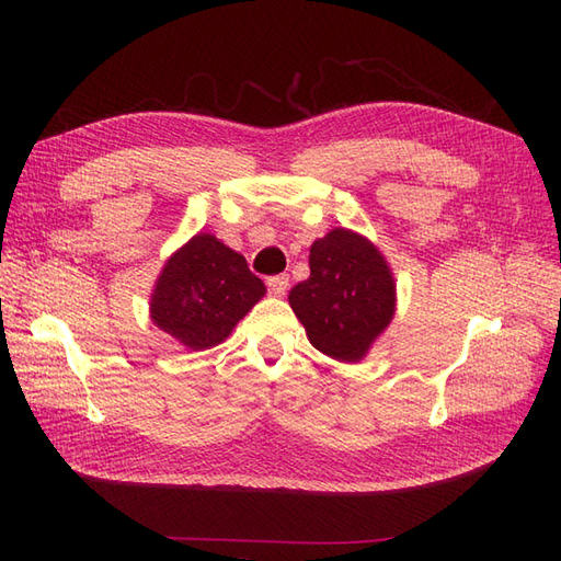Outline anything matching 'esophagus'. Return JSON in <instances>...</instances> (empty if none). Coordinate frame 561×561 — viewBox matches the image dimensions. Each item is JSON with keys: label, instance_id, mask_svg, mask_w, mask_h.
<instances>
[{"label": "esophagus", "instance_id": "obj_1", "mask_svg": "<svg viewBox=\"0 0 561 561\" xmlns=\"http://www.w3.org/2000/svg\"><path fill=\"white\" fill-rule=\"evenodd\" d=\"M287 285H290V278H287L285 274H278V276H268V278H266V287H268V293L274 295V297H280V295H285Z\"/></svg>", "mask_w": 561, "mask_h": 561}]
</instances>
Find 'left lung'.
Listing matches in <instances>:
<instances>
[{"mask_svg":"<svg viewBox=\"0 0 561 561\" xmlns=\"http://www.w3.org/2000/svg\"><path fill=\"white\" fill-rule=\"evenodd\" d=\"M311 276L293 287L290 307L309 342L330 358L355 363L396 313L393 276L363 236L332 229L311 245Z\"/></svg>","mask_w":561,"mask_h":561,"instance_id":"1","label":"left lung"}]
</instances>
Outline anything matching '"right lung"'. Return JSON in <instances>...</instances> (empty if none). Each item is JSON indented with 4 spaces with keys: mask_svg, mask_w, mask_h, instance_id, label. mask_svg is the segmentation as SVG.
Instances as JSON below:
<instances>
[{
    "mask_svg": "<svg viewBox=\"0 0 561 561\" xmlns=\"http://www.w3.org/2000/svg\"><path fill=\"white\" fill-rule=\"evenodd\" d=\"M264 293L243 254L210 233H196L163 266L151 295V320L184 346L210 348L225 342Z\"/></svg>",
    "mask_w": 561,
    "mask_h": 561,
    "instance_id": "obj_1",
    "label": "right lung"
}]
</instances>
